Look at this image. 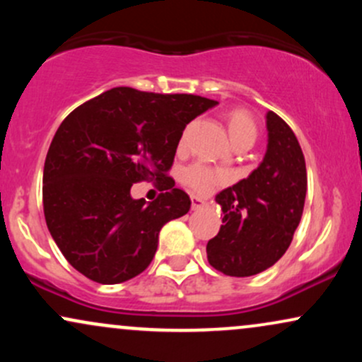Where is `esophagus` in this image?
Returning a JSON list of instances; mask_svg holds the SVG:
<instances>
[{
	"label": "esophagus",
	"mask_w": 362,
	"mask_h": 362,
	"mask_svg": "<svg viewBox=\"0 0 362 362\" xmlns=\"http://www.w3.org/2000/svg\"><path fill=\"white\" fill-rule=\"evenodd\" d=\"M190 204H192V209H201V207L206 206V202L202 201L201 197H197V195H190Z\"/></svg>",
	"instance_id": "1"
}]
</instances>
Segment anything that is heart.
<instances>
[{"label":"heart","mask_w":362,"mask_h":362,"mask_svg":"<svg viewBox=\"0 0 362 362\" xmlns=\"http://www.w3.org/2000/svg\"><path fill=\"white\" fill-rule=\"evenodd\" d=\"M226 124L228 131H230L231 139L235 144L240 143H252L257 138V124L253 115L247 109L242 107H235V109L226 112ZM189 132L190 126L182 132L180 141H178V148L184 149L187 146V141H189ZM228 173L223 170L207 167L204 163H192L189 167L184 168L182 172V182L192 189L197 194H211L216 187L223 185L224 182H228Z\"/></svg>","instance_id":"heart-1"}]
</instances>
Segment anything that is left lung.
I'll list each match as a JSON object with an SVG mask.
<instances>
[{
	"label": "left lung",
	"mask_w": 362,
	"mask_h": 362,
	"mask_svg": "<svg viewBox=\"0 0 362 362\" xmlns=\"http://www.w3.org/2000/svg\"><path fill=\"white\" fill-rule=\"evenodd\" d=\"M267 131V153L259 168L216 195L224 224L206 252L209 264L226 276L248 277L272 267L301 221L308 184L301 146L272 110Z\"/></svg>",
	"instance_id": "1"
}]
</instances>
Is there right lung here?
<instances>
[{
    "mask_svg": "<svg viewBox=\"0 0 362 362\" xmlns=\"http://www.w3.org/2000/svg\"><path fill=\"white\" fill-rule=\"evenodd\" d=\"M216 103L117 86L62 120L45 156L42 202L54 242L78 272L119 284L151 264L163 224L190 209L168 175L178 141ZM144 180L162 190L149 205L130 197L132 184Z\"/></svg>",
    "mask_w": 362,
    "mask_h": 362,
    "instance_id": "1",
    "label": "right lung"
}]
</instances>
